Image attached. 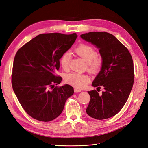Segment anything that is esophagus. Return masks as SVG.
<instances>
[{"mask_svg":"<svg viewBox=\"0 0 148 148\" xmlns=\"http://www.w3.org/2000/svg\"><path fill=\"white\" fill-rule=\"evenodd\" d=\"M74 92H80L81 91V90H80V89H78V88H74Z\"/></svg>","mask_w":148,"mask_h":148,"instance_id":"obj_1","label":"esophagus"}]
</instances>
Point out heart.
<instances>
[{
  "label": "heart",
  "mask_w": 148,
  "mask_h": 148,
  "mask_svg": "<svg viewBox=\"0 0 148 148\" xmlns=\"http://www.w3.org/2000/svg\"><path fill=\"white\" fill-rule=\"evenodd\" d=\"M75 52L79 56L86 62L87 70L91 74H97L101 69L103 60L97 54L96 49L87 44H80L75 49ZM71 60V54L66 52L64 53L60 59V65L63 69H67ZM64 81L75 88H82L90 82V77L86 74L71 73L65 76Z\"/></svg>",
  "instance_id": "heart-1"
}]
</instances>
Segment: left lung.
<instances>
[{"label": "left lung", "mask_w": 148, "mask_h": 148, "mask_svg": "<svg viewBox=\"0 0 148 148\" xmlns=\"http://www.w3.org/2000/svg\"><path fill=\"white\" fill-rule=\"evenodd\" d=\"M99 49L103 63L92 85L104 91L99 95L96 90L90 96L86 112L96 119L111 118L119 112L127 102L134 82L132 57L127 47L117 38L106 32H91L80 35ZM98 91V90H97Z\"/></svg>", "instance_id": "8db88e82"}]
</instances>
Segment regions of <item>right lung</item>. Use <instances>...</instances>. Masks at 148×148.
<instances>
[{"instance_id": "1", "label": "right lung", "mask_w": 148, "mask_h": 148, "mask_svg": "<svg viewBox=\"0 0 148 148\" xmlns=\"http://www.w3.org/2000/svg\"><path fill=\"white\" fill-rule=\"evenodd\" d=\"M77 35L60 33L38 35L16 52L12 84L25 112L38 121L48 122L62 113L65 102L74 93L69 85L59 84L62 78L56 73L60 59L75 42Z\"/></svg>"}]
</instances>
